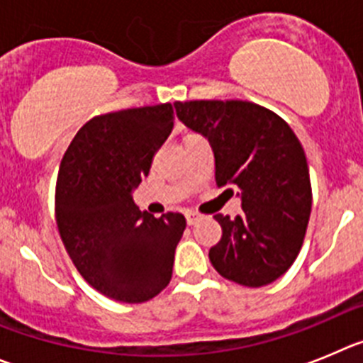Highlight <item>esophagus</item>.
Instances as JSON below:
<instances>
[{
    "instance_id": "34e87169",
    "label": "esophagus",
    "mask_w": 363,
    "mask_h": 363,
    "mask_svg": "<svg viewBox=\"0 0 363 363\" xmlns=\"http://www.w3.org/2000/svg\"><path fill=\"white\" fill-rule=\"evenodd\" d=\"M199 218H201V213H197V211H188V213H186V222H188L189 226H191V224H195Z\"/></svg>"
}]
</instances>
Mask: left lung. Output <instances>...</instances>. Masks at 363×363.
<instances>
[{
    "label": "left lung",
    "instance_id": "left-lung-1",
    "mask_svg": "<svg viewBox=\"0 0 363 363\" xmlns=\"http://www.w3.org/2000/svg\"><path fill=\"white\" fill-rule=\"evenodd\" d=\"M175 112L210 141L218 188L242 201L235 218L215 215L222 238L210 250V262L231 282L267 286L295 262L311 213L298 137L282 117L250 101H177Z\"/></svg>",
    "mask_w": 363,
    "mask_h": 363
}]
</instances>
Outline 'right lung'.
Returning <instances> with one entry per match:
<instances>
[{"mask_svg": "<svg viewBox=\"0 0 363 363\" xmlns=\"http://www.w3.org/2000/svg\"><path fill=\"white\" fill-rule=\"evenodd\" d=\"M174 128L172 104L90 119L68 146L55 184V222L68 257L94 289L141 303L172 279L181 213L155 218L132 199Z\"/></svg>", "mask_w": 363, "mask_h": 363, "instance_id": "add662e5", "label": "right lung"}]
</instances>
